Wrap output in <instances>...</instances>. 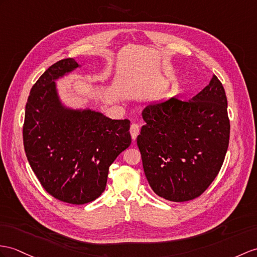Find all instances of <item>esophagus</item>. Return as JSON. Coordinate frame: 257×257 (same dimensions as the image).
Here are the masks:
<instances>
[{
	"instance_id": "34e87169",
	"label": "esophagus",
	"mask_w": 257,
	"mask_h": 257,
	"mask_svg": "<svg viewBox=\"0 0 257 257\" xmlns=\"http://www.w3.org/2000/svg\"><path fill=\"white\" fill-rule=\"evenodd\" d=\"M130 133H131V136H132V140L135 141L137 139V136H139V134H140V126H139V125L135 124V123L131 125Z\"/></svg>"
}]
</instances>
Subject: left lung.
<instances>
[{"label":"left lung","mask_w":257,"mask_h":257,"mask_svg":"<svg viewBox=\"0 0 257 257\" xmlns=\"http://www.w3.org/2000/svg\"><path fill=\"white\" fill-rule=\"evenodd\" d=\"M223 86L215 75L187 102L170 98L143 110L137 136L153 191L171 202L198 197L215 180L226 156L230 122Z\"/></svg>","instance_id":"left-lung-1"}]
</instances>
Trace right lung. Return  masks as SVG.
<instances>
[{
    "instance_id": "add662e5",
    "label": "right lung",
    "mask_w": 257,
    "mask_h": 257,
    "mask_svg": "<svg viewBox=\"0 0 257 257\" xmlns=\"http://www.w3.org/2000/svg\"><path fill=\"white\" fill-rule=\"evenodd\" d=\"M78 67L74 59H64L41 75L30 90L23 127L25 153L41 185L74 205L101 195L110 166L132 142L128 120L63 102L55 80Z\"/></svg>"
}]
</instances>
